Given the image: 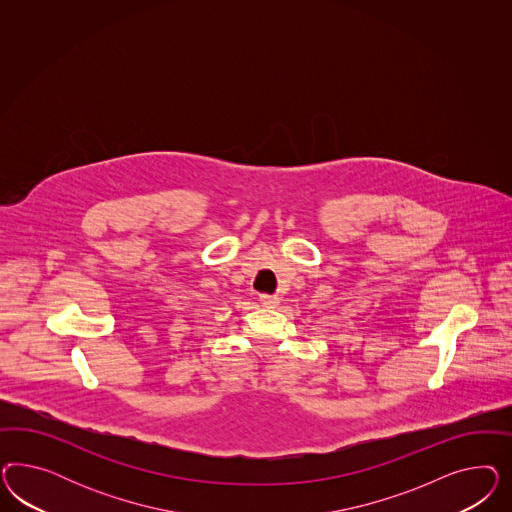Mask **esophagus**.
<instances>
[{
	"instance_id": "1",
	"label": "esophagus",
	"mask_w": 512,
	"mask_h": 512,
	"mask_svg": "<svg viewBox=\"0 0 512 512\" xmlns=\"http://www.w3.org/2000/svg\"><path fill=\"white\" fill-rule=\"evenodd\" d=\"M261 304L264 308H276L279 304V298L276 295H261Z\"/></svg>"
}]
</instances>
